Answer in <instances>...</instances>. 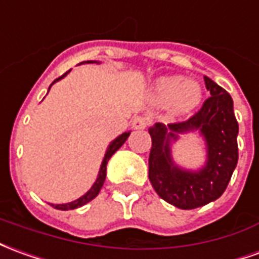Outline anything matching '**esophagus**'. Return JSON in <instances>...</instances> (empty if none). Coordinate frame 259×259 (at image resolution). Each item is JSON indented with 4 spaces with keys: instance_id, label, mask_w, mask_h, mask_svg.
Masks as SVG:
<instances>
[{
    "instance_id": "1",
    "label": "esophagus",
    "mask_w": 259,
    "mask_h": 259,
    "mask_svg": "<svg viewBox=\"0 0 259 259\" xmlns=\"http://www.w3.org/2000/svg\"><path fill=\"white\" fill-rule=\"evenodd\" d=\"M147 117L144 116H136L133 120H132V126H133V129H146L148 124Z\"/></svg>"
}]
</instances>
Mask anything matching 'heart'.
<instances>
[{
	"label": "heart",
	"instance_id": "1",
	"mask_svg": "<svg viewBox=\"0 0 259 259\" xmlns=\"http://www.w3.org/2000/svg\"><path fill=\"white\" fill-rule=\"evenodd\" d=\"M203 97V88L196 81L182 77H162L150 91V101L157 106H169L175 113H189L196 109Z\"/></svg>",
	"mask_w": 259,
	"mask_h": 259
}]
</instances>
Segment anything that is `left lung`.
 <instances>
[{
	"label": "left lung",
	"instance_id": "1",
	"mask_svg": "<svg viewBox=\"0 0 259 259\" xmlns=\"http://www.w3.org/2000/svg\"><path fill=\"white\" fill-rule=\"evenodd\" d=\"M209 98L185 122L165 126L155 123L148 129L151 151L148 178L161 199L184 210L200 207L219 199L230 182L238 161V123L230 94L205 77ZM199 130L206 142V164L198 171L178 167L170 155V142L178 134Z\"/></svg>",
	"mask_w": 259,
	"mask_h": 259
}]
</instances>
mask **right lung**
Listing matches in <instances>:
<instances>
[{
    "mask_svg": "<svg viewBox=\"0 0 259 259\" xmlns=\"http://www.w3.org/2000/svg\"><path fill=\"white\" fill-rule=\"evenodd\" d=\"M82 63H95V61H82ZM67 73H70V71H67ZM67 73L64 74V75H67ZM64 75H61V77H59L57 79H54L53 82H52V85H53L56 81H59V79L63 78ZM49 90H50V88H49ZM129 135H130V132H124V133H122V135L119 136V137H116V139H115V140H113V142L109 144V147H108L106 153H105V157H104V160H102V164H101V168H99L98 178H97V181L94 182V185L91 186V189H90V191H88L85 195H82L81 198L75 199V200L70 202V203H63V205H52V206H53V207H56V209H59V210H73V209H77V207H79V206H84L85 203H88V202H91L94 198H97V196H98L99 191H101V188H102V185H104L105 178H106V164H108V161H109V158H111L112 155L116 153L119 148L123 146V143L127 140Z\"/></svg>",
    "mask_w": 259,
    "mask_h": 259,
    "instance_id": "right-lung-1",
    "label": "right lung"
}]
</instances>
